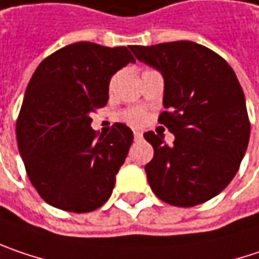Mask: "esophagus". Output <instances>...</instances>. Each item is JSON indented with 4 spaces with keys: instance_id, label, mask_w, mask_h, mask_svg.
Here are the masks:
<instances>
[{
    "instance_id": "esophagus-1",
    "label": "esophagus",
    "mask_w": 259,
    "mask_h": 259,
    "mask_svg": "<svg viewBox=\"0 0 259 259\" xmlns=\"http://www.w3.org/2000/svg\"><path fill=\"white\" fill-rule=\"evenodd\" d=\"M134 137L136 139H141L143 137V133L141 131H134Z\"/></svg>"
}]
</instances>
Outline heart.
I'll use <instances>...</instances> for the list:
<instances>
[{"mask_svg": "<svg viewBox=\"0 0 259 259\" xmlns=\"http://www.w3.org/2000/svg\"><path fill=\"white\" fill-rule=\"evenodd\" d=\"M113 81H115V78L112 79V83H113ZM119 118L123 120V122L130 123V125L140 126V125H143V123L147 120L149 115H147V112H146L144 109H141V107H130V109H125L123 112H120Z\"/></svg>", "mask_w": 259, "mask_h": 259, "instance_id": "1", "label": "heart"}]
</instances>
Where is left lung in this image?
Segmentation results:
<instances>
[{
	"label": "left lung",
	"instance_id": "8db88e82",
	"mask_svg": "<svg viewBox=\"0 0 259 259\" xmlns=\"http://www.w3.org/2000/svg\"><path fill=\"white\" fill-rule=\"evenodd\" d=\"M130 50L162 73L166 110L157 120L176 136L169 146L159 133L144 134L155 150L144 168L153 193L181 208L212 199L237 174L249 143L245 94L234 70L192 41Z\"/></svg>",
	"mask_w": 259,
	"mask_h": 259
}]
</instances>
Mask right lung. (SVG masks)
<instances>
[{"label": "right lung", "instance_id": "1", "mask_svg": "<svg viewBox=\"0 0 259 259\" xmlns=\"http://www.w3.org/2000/svg\"><path fill=\"white\" fill-rule=\"evenodd\" d=\"M130 62L126 47L82 41L50 54L33 72L16 139L29 180L48 205L83 213L110 197L134 136L116 122L99 137L91 113L107 104L112 75Z\"/></svg>", "mask_w": 259, "mask_h": 259}]
</instances>
